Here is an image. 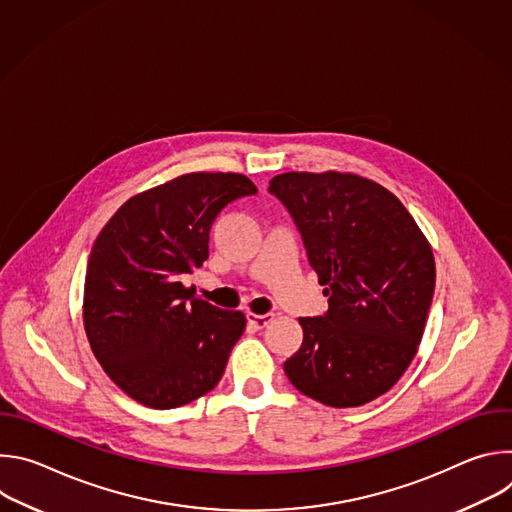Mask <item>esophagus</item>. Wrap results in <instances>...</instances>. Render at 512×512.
<instances>
[{"instance_id":"esophagus-1","label":"esophagus","mask_w":512,"mask_h":512,"mask_svg":"<svg viewBox=\"0 0 512 512\" xmlns=\"http://www.w3.org/2000/svg\"><path fill=\"white\" fill-rule=\"evenodd\" d=\"M247 320H249V324L255 326V328H265V326L273 320V314H271V312H267V314H253V312H249V314H247Z\"/></svg>"}]
</instances>
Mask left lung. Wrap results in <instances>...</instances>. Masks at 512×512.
I'll use <instances>...</instances> for the list:
<instances>
[{
  "instance_id": "1",
  "label": "left lung",
  "mask_w": 512,
  "mask_h": 512,
  "mask_svg": "<svg viewBox=\"0 0 512 512\" xmlns=\"http://www.w3.org/2000/svg\"><path fill=\"white\" fill-rule=\"evenodd\" d=\"M326 285L328 312L300 318L304 342L283 362L298 391L328 407L387 393L421 342L435 287L433 253L413 216L356 174L287 172L269 182Z\"/></svg>"
}]
</instances>
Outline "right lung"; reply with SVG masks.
Segmentation results:
<instances>
[{"label":"right lung","mask_w":512,"mask_h":512,"mask_svg":"<svg viewBox=\"0 0 512 512\" xmlns=\"http://www.w3.org/2000/svg\"><path fill=\"white\" fill-rule=\"evenodd\" d=\"M233 172H194L129 198L89 255L83 320L111 381L152 409L186 405L216 387L247 320L182 283L208 259L221 210L255 194Z\"/></svg>","instance_id":"add662e5"}]
</instances>
